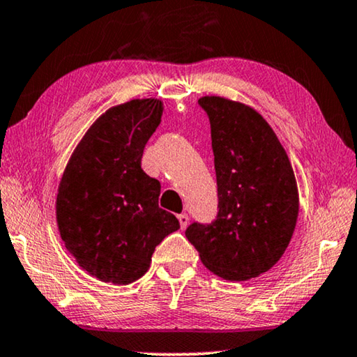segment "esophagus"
Returning a JSON list of instances; mask_svg holds the SVG:
<instances>
[{"mask_svg":"<svg viewBox=\"0 0 357 357\" xmlns=\"http://www.w3.org/2000/svg\"><path fill=\"white\" fill-rule=\"evenodd\" d=\"M178 220H179L181 227H183V229H185V227H188V225H189V216L185 215V213H181V215L178 216Z\"/></svg>","mask_w":357,"mask_h":357,"instance_id":"esophagus-1","label":"esophagus"}]
</instances>
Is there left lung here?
<instances>
[{"mask_svg":"<svg viewBox=\"0 0 357 357\" xmlns=\"http://www.w3.org/2000/svg\"><path fill=\"white\" fill-rule=\"evenodd\" d=\"M215 155L218 213L185 237L202 263L226 280L258 278L279 261L294 236L298 190L289 157L261 115L245 104L205 96Z\"/></svg>","mask_w":357,"mask_h":357,"instance_id":"1","label":"left lung"}]
</instances>
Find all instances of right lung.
Segmentation results:
<instances>
[{
    "label": "right lung",
    "mask_w": 357,
    "mask_h": 357,
    "mask_svg": "<svg viewBox=\"0 0 357 357\" xmlns=\"http://www.w3.org/2000/svg\"><path fill=\"white\" fill-rule=\"evenodd\" d=\"M158 99H132L96 120L72 153L57 192V226L68 252L104 282L131 284L152 253L179 229L158 208L160 183L141 168L149 137L160 125Z\"/></svg>",
    "instance_id": "right-lung-1"
}]
</instances>
